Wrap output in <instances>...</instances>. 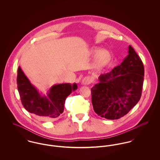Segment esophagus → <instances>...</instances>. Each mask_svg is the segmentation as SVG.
<instances>
[{
	"label": "esophagus",
	"instance_id": "esophagus-1",
	"mask_svg": "<svg viewBox=\"0 0 160 160\" xmlns=\"http://www.w3.org/2000/svg\"><path fill=\"white\" fill-rule=\"evenodd\" d=\"M91 82V78H89V77H86V78H84L82 79V82H81V84H82V85H86V84H90Z\"/></svg>",
	"mask_w": 160,
	"mask_h": 160
}]
</instances>
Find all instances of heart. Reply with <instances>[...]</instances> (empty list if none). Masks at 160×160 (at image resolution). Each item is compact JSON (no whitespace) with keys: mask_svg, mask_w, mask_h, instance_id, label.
<instances>
[{"mask_svg":"<svg viewBox=\"0 0 160 160\" xmlns=\"http://www.w3.org/2000/svg\"><path fill=\"white\" fill-rule=\"evenodd\" d=\"M98 50L93 51V53H97ZM112 55L110 52L107 49H102L100 50L95 56L94 60V65L97 68H100L105 67L110 61Z\"/></svg>","mask_w":160,"mask_h":160,"instance_id":"heart-1","label":"heart"}]
</instances>
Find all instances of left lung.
Instances as JSON below:
<instances>
[{"mask_svg": "<svg viewBox=\"0 0 160 160\" xmlns=\"http://www.w3.org/2000/svg\"><path fill=\"white\" fill-rule=\"evenodd\" d=\"M141 59L131 46L122 62L110 72L101 74L91 89L95 112L107 119H118L127 114L139 101L144 79Z\"/></svg>", "mask_w": 160, "mask_h": 160, "instance_id": "1", "label": "left lung"}]
</instances>
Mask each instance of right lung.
I'll list each match as a JSON object with an SVG mask.
<instances>
[{"instance_id":"add662e5","label":"right lung","mask_w":160,"mask_h":160,"mask_svg":"<svg viewBox=\"0 0 160 160\" xmlns=\"http://www.w3.org/2000/svg\"><path fill=\"white\" fill-rule=\"evenodd\" d=\"M17 85L24 108L44 120L53 119L62 114L66 98L78 89L76 83L57 84L52 86L46 95L31 84L20 67L18 68Z\"/></svg>"}]
</instances>
